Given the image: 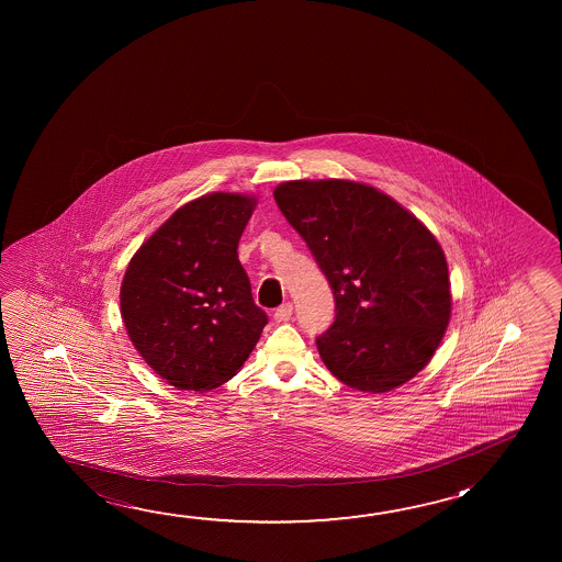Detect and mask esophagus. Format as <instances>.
Wrapping results in <instances>:
<instances>
[{
	"label": "esophagus",
	"mask_w": 562,
	"mask_h": 562,
	"mask_svg": "<svg viewBox=\"0 0 562 562\" xmlns=\"http://www.w3.org/2000/svg\"><path fill=\"white\" fill-rule=\"evenodd\" d=\"M292 313H294V305H280L277 312H274V319L280 323L290 322V319H292Z\"/></svg>",
	"instance_id": "34e87169"
}]
</instances>
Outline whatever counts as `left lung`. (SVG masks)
<instances>
[{"mask_svg": "<svg viewBox=\"0 0 562 562\" xmlns=\"http://www.w3.org/2000/svg\"><path fill=\"white\" fill-rule=\"evenodd\" d=\"M274 200L335 295V322L317 339L333 376L384 394L422 372L451 322L449 267L431 231L355 180H290Z\"/></svg>", "mask_w": 562, "mask_h": 562, "instance_id": "1", "label": "left lung"}]
</instances>
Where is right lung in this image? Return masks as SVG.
Masks as SVG:
<instances>
[{
	"label": "right lung",
	"instance_id": "1",
	"mask_svg": "<svg viewBox=\"0 0 562 562\" xmlns=\"http://www.w3.org/2000/svg\"><path fill=\"white\" fill-rule=\"evenodd\" d=\"M257 207L250 193L213 192L178 207L127 265L123 325L170 386L210 392L239 372L267 313L252 302L239 239Z\"/></svg>",
	"mask_w": 562,
	"mask_h": 562
}]
</instances>
